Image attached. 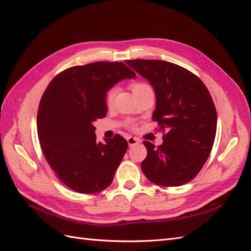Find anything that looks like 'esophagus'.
<instances>
[{"mask_svg": "<svg viewBox=\"0 0 251 251\" xmlns=\"http://www.w3.org/2000/svg\"><path fill=\"white\" fill-rule=\"evenodd\" d=\"M126 141H127L128 147H134V146H136V144L140 143V140H139V139L135 138V137H132V136H130V137H127V138H126Z\"/></svg>", "mask_w": 251, "mask_h": 251, "instance_id": "34e87169", "label": "esophagus"}]
</instances>
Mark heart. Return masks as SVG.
Masks as SVG:
<instances>
[{"mask_svg": "<svg viewBox=\"0 0 251 251\" xmlns=\"http://www.w3.org/2000/svg\"><path fill=\"white\" fill-rule=\"evenodd\" d=\"M148 87L149 86L146 85V83H141V82H136V83H133V85H132V89H133L134 94L139 92V91H141L144 88H148ZM117 92H118L117 88H112L107 92V95H105V103H107L108 107H112V105H113L114 100H115V97L117 95Z\"/></svg>", "mask_w": 251, "mask_h": 251, "instance_id": "obj_1", "label": "heart"}]
</instances>
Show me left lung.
<instances>
[{"instance_id":"left-lung-1","label":"left lung","mask_w":251,"mask_h":251,"mask_svg":"<svg viewBox=\"0 0 251 251\" xmlns=\"http://www.w3.org/2000/svg\"><path fill=\"white\" fill-rule=\"evenodd\" d=\"M154 88L153 119L166 131L161 146L144 141L141 162L146 177L161 186H180L193 180L210 154L217 132V111L202 80L164 60L126 62Z\"/></svg>"}]
</instances>
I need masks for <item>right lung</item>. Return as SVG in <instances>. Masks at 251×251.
<instances>
[{"label":"right lung","mask_w":251,"mask_h":251,"mask_svg":"<svg viewBox=\"0 0 251 251\" xmlns=\"http://www.w3.org/2000/svg\"><path fill=\"white\" fill-rule=\"evenodd\" d=\"M135 77L124 63L97 62L63 71L44 92L36 119L42 151L73 191L94 194L112 183L127 142L120 135L98 142L93 124L107 115L108 91Z\"/></svg>","instance_id":"add662e5"}]
</instances>
